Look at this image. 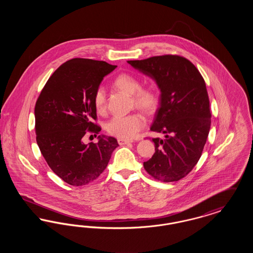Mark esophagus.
<instances>
[{
    "mask_svg": "<svg viewBox=\"0 0 253 253\" xmlns=\"http://www.w3.org/2000/svg\"><path fill=\"white\" fill-rule=\"evenodd\" d=\"M118 142L120 145H127L129 143H132V140H129V139H124V138H119Z\"/></svg>",
    "mask_w": 253,
    "mask_h": 253,
    "instance_id": "obj_1",
    "label": "esophagus"
}]
</instances>
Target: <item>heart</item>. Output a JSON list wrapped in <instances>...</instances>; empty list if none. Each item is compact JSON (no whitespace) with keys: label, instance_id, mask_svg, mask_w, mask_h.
Instances as JSON below:
<instances>
[{"label":"heart","instance_id":"obj_1","mask_svg":"<svg viewBox=\"0 0 253 253\" xmlns=\"http://www.w3.org/2000/svg\"><path fill=\"white\" fill-rule=\"evenodd\" d=\"M122 91L132 95V105L142 109L145 113H154L159 104V96L154 87H140V81L129 73L120 74L114 82ZM95 108L102 113L107 107V94L102 85H99L93 96ZM146 126V118L141 112H133L125 116H115L106 123L105 129L109 134L129 139L134 137Z\"/></svg>","mask_w":253,"mask_h":253}]
</instances>
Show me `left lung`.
<instances>
[{
    "mask_svg": "<svg viewBox=\"0 0 253 253\" xmlns=\"http://www.w3.org/2000/svg\"><path fill=\"white\" fill-rule=\"evenodd\" d=\"M132 67L153 78L161 91L153 132L165 138H152L156 153L143 163L155 179L174 182L188 175L201 157L211 123L210 99L202 75L178 55L128 60Z\"/></svg>",
    "mask_w": 253,
    "mask_h": 253,
    "instance_id": "obj_1",
    "label": "left lung"
}]
</instances>
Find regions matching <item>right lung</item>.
Returning <instances> with one entry per match:
<instances>
[{"instance_id":"right-lung-1","label":"right lung","mask_w":253,"mask_h":253,"mask_svg":"<svg viewBox=\"0 0 253 253\" xmlns=\"http://www.w3.org/2000/svg\"><path fill=\"white\" fill-rule=\"evenodd\" d=\"M117 65L103 60L75 58L52 74L35 105L38 146L51 169L71 186H84L103 172L114 150L115 137L98 136L97 143H84L87 133L96 136L93 96L104 76Z\"/></svg>"}]
</instances>
